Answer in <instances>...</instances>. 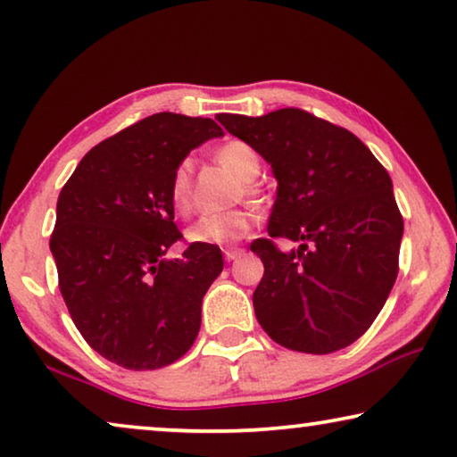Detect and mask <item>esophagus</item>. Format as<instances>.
<instances>
[{"mask_svg": "<svg viewBox=\"0 0 457 457\" xmlns=\"http://www.w3.org/2000/svg\"><path fill=\"white\" fill-rule=\"evenodd\" d=\"M242 253H244L242 248H228V250H223V256H226V261L229 262V261H236L237 256H242Z\"/></svg>", "mask_w": 457, "mask_h": 457, "instance_id": "esophagus-1", "label": "esophagus"}]
</instances>
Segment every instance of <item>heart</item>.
I'll return each mask as SVG.
<instances>
[{
	"label": "heart",
	"instance_id": "b5f03b06",
	"mask_svg": "<svg viewBox=\"0 0 457 457\" xmlns=\"http://www.w3.org/2000/svg\"><path fill=\"white\" fill-rule=\"evenodd\" d=\"M217 162L226 170L242 179V188L246 195H256L253 179L261 171V159L253 146L244 140H229L215 153ZM170 201L179 215H188L192 211V173L190 163L179 162L170 179ZM254 226V213L248 207H236L217 213H204L188 228V240L204 246H229L242 240Z\"/></svg>",
	"mask_w": 457,
	"mask_h": 457
}]
</instances>
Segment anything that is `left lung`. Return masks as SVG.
Segmentation results:
<instances>
[{
    "mask_svg": "<svg viewBox=\"0 0 457 457\" xmlns=\"http://www.w3.org/2000/svg\"><path fill=\"white\" fill-rule=\"evenodd\" d=\"M217 120L271 163L279 184L271 237L250 244L265 265L253 294L261 327L304 354L348 348L381 312L400 271L403 220L387 170L350 130L304 109ZM278 237L301 248L284 253Z\"/></svg>",
    "mask_w": 457,
    "mask_h": 457,
    "instance_id": "8db88e82",
    "label": "left lung"
}]
</instances>
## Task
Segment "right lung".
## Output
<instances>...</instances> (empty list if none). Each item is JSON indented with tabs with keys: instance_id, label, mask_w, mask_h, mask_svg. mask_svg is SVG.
<instances>
[{
	"instance_id": "add662e5",
	"label": "right lung",
	"mask_w": 457,
	"mask_h": 457,
	"mask_svg": "<svg viewBox=\"0 0 457 457\" xmlns=\"http://www.w3.org/2000/svg\"><path fill=\"white\" fill-rule=\"evenodd\" d=\"M223 130L211 118L153 113L93 146L57 198L49 248L76 329L130 370H155L192 348L203 295L223 269L217 246L184 240L173 223L176 165Z\"/></svg>"
}]
</instances>
